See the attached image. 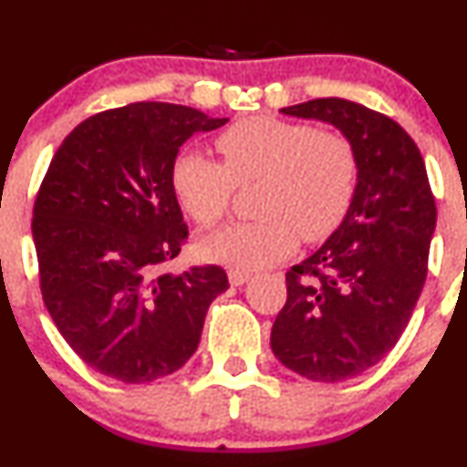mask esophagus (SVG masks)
<instances>
[{
    "label": "esophagus",
    "mask_w": 467,
    "mask_h": 467,
    "mask_svg": "<svg viewBox=\"0 0 467 467\" xmlns=\"http://www.w3.org/2000/svg\"><path fill=\"white\" fill-rule=\"evenodd\" d=\"M251 273L248 271H242V268H230L228 271V280H230V285L233 286H242V285H246L248 280H251Z\"/></svg>",
    "instance_id": "obj_1"
}]
</instances>
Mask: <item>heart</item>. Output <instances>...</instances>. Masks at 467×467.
<instances>
[{"label": "heart", "instance_id": "b5f03b06", "mask_svg": "<svg viewBox=\"0 0 467 467\" xmlns=\"http://www.w3.org/2000/svg\"><path fill=\"white\" fill-rule=\"evenodd\" d=\"M223 164L185 150L171 171L173 190L203 228H214L233 205L234 185L260 181L253 221H239L203 239L207 260L242 271L271 266L298 242L327 239L350 212L359 182L355 144L337 130L303 121L253 117L216 138Z\"/></svg>", "mask_w": 467, "mask_h": 467}]
</instances>
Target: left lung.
<instances>
[{
  "instance_id": "8db88e82",
  "label": "left lung",
  "mask_w": 467,
  "mask_h": 467,
  "mask_svg": "<svg viewBox=\"0 0 467 467\" xmlns=\"http://www.w3.org/2000/svg\"><path fill=\"white\" fill-rule=\"evenodd\" d=\"M282 112L337 126L359 158L350 212L312 257L286 271V303L271 329L286 368L343 381L379 364L411 318L436 228L434 194L416 142L390 117L337 97Z\"/></svg>"
}]
</instances>
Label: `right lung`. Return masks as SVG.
<instances>
[{"label":"right lung","instance_id":"obj_1","mask_svg":"<svg viewBox=\"0 0 467 467\" xmlns=\"http://www.w3.org/2000/svg\"><path fill=\"white\" fill-rule=\"evenodd\" d=\"M225 121L176 103H129L81 121L47 169L31 221L42 300L101 375L144 384L176 373L228 289L216 264L164 271L190 234L171 182L178 149Z\"/></svg>","mask_w":467,"mask_h":467}]
</instances>
